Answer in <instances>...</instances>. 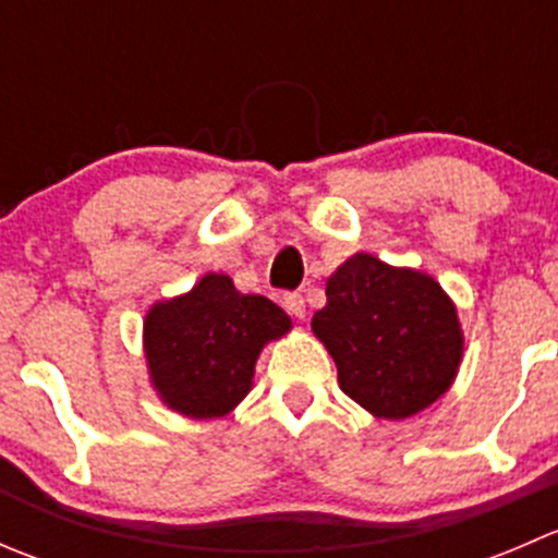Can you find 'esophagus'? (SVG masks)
<instances>
[{
	"label": "esophagus",
	"mask_w": 558,
	"mask_h": 558,
	"mask_svg": "<svg viewBox=\"0 0 558 558\" xmlns=\"http://www.w3.org/2000/svg\"><path fill=\"white\" fill-rule=\"evenodd\" d=\"M283 311L289 315H294V318H305V300H302V294H296V291H289V294H283Z\"/></svg>",
	"instance_id": "1"
}]
</instances>
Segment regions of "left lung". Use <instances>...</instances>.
<instances>
[{
	"label": "left lung",
	"instance_id": "left-lung-1",
	"mask_svg": "<svg viewBox=\"0 0 558 558\" xmlns=\"http://www.w3.org/2000/svg\"><path fill=\"white\" fill-rule=\"evenodd\" d=\"M313 331L335 359L342 391L378 418L429 408L461 362L459 318L440 283L369 253L331 275Z\"/></svg>",
	"mask_w": 558,
	"mask_h": 558
}]
</instances>
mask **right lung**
<instances>
[{"label": "right lung", "instance_id": "1", "mask_svg": "<svg viewBox=\"0 0 558 558\" xmlns=\"http://www.w3.org/2000/svg\"><path fill=\"white\" fill-rule=\"evenodd\" d=\"M289 315L227 275H205L189 294L145 318V356L161 399L191 418L227 415L251 391L264 342L286 335Z\"/></svg>", "mask_w": 558, "mask_h": 558}]
</instances>
